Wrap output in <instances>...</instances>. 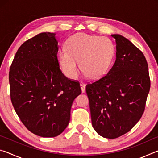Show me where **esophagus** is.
Here are the masks:
<instances>
[{
  "mask_svg": "<svg viewBox=\"0 0 158 158\" xmlns=\"http://www.w3.org/2000/svg\"><path fill=\"white\" fill-rule=\"evenodd\" d=\"M80 85H81V91L82 93H84L85 91V85L84 83L81 82V84H80Z\"/></svg>",
  "mask_w": 158,
  "mask_h": 158,
  "instance_id": "34e87169",
  "label": "esophagus"
}]
</instances>
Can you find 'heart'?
I'll return each instance as SVG.
<instances>
[{
	"label": "heart",
	"mask_w": 158,
	"mask_h": 158,
	"mask_svg": "<svg viewBox=\"0 0 158 158\" xmlns=\"http://www.w3.org/2000/svg\"><path fill=\"white\" fill-rule=\"evenodd\" d=\"M115 56V47L110 40L85 33L73 35L67 40L65 50L58 53V61L63 73L76 79L80 69L90 79H98L108 73Z\"/></svg>",
	"instance_id": "obj_1"
}]
</instances>
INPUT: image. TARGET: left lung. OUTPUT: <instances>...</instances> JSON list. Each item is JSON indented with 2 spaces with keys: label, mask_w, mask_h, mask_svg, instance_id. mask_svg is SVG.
I'll return each mask as SVG.
<instances>
[{
  "label": "left lung",
  "mask_w": 158,
  "mask_h": 158,
  "mask_svg": "<svg viewBox=\"0 0 158 158\" xmlns=\"http://www.w3.org/2000/svg\"><path fill=\"white\" fill-rule=\"evenodd\" d=\"M111 36L116 40V61L106 75L88 84L85 90L94 130L102 137L116 139L142 116L151 80L141 51L123 36Z\"/></svg>",
  "instance_id": "8db88e82"
}]
</instances>
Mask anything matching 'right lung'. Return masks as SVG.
Listing matches in <instances>:
<instances>
[{
	"instance_id": "right-lung-1",
	"label": "right lung",
	"mask_w": 158,
	"mask_h": 158,
	"mask_svg": "<svg viewBox=\"0 0 158 158\" xmlns=\"http://www.w3.org/2000/svg\"><path fill=\"white\" fill-rule=\"evenodd\" d=\"M55 35L42 33L23 42L9 72L16 113L29 131L42 137L63 132L73 101L81 93L79 82L67 78L60 69Z\"/></svg>"
}]
</instances>
